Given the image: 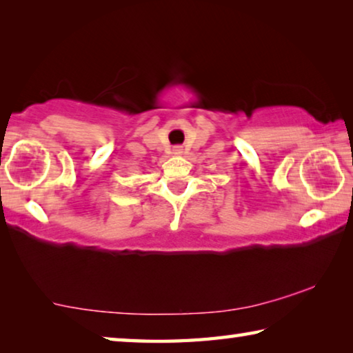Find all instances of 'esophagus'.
Instances as JSON below:
<instances>
[{
  "label": "esophagus",
  "mask_w": 353,
  "mask_h": 353,
  "mask_svg": "<svg viewBox=\"0 0 353 353\" xmlns=\"http://www.w3.org/2000/svg\"><path fill=\"white\" fill-rule=\"evenodd\" d=\"M172 152H174L176 155H181L183 152V149H182V146H174L172 148Z\"/></svg>",
  "instance_id": "esophagus-1"
}]
</instances>
